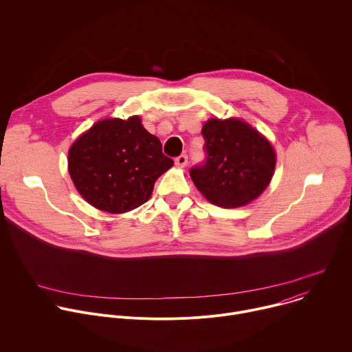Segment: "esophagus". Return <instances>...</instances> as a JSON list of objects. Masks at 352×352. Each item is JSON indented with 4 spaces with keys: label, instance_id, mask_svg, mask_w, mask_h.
<instances>
[{
    "label": "esophagus",
    "instance_id": "obj_1",
    "mask_svg": "<svg viewBox=\"0 0 352 352\" xmlns=\"http://www.w3.org/2000/svg\"><path fill=\"white\" fill-rule=\"evenodd\" d=\"M188 163V156L186 155H179L177 159H175V166L177 167H185Z\"/></svg>",
    "mask_w": 352,
    "mask_h": 352
}]
</instances>
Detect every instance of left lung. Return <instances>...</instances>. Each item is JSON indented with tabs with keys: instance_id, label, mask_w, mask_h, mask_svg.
<instances>
[{
	"instance_id": "left-lung-1",
	"label": "left lung",
	"mask_w": 352,
	"mask_h": 352,
	"mask_svg": "<svg viewBox=\"0 0 352 352\" xmlns=\"http://www.w3.org/2000/svg\"><path fill=\"white\" fill-rule=\"evenodd\" d=\"M206 159L189 175L212 204L238 208L256 199L276 167L270 142L241 120H209L204 128Z\"/></svg>"
}]
</instances>
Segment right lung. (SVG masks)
Returning <instances> with one entry per match:
<instances>
[{"label":"right lung","mask_w":352,"mask_h":352,"mask_svg":"<svg viewBox=\"0 0 352 352\" xmlns=\"http://www.w3.org/2000/svg\"><path fill=\"white\" fill-rule=\"evenodd\" d=\"M174 166L162 142L139 117L103 120L78 138L68 153L69 175L87 204L109 213L139 208L156 179Z\"/></svg>","instance_id":"add662e5"}]
</instances>
